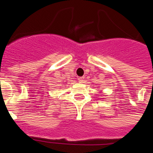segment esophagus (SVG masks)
I'll list each match as a JSON object with an SVG mask.
<instances>
[{
  "mask_svg": "<svg viewBox=\"0 0 153 153\" xmlns=\"http://www.w3.org/2000/svg\"><path fill=\"white\" fill-rule=\"evenodd\" d=\"M78 80L79 82H84V77H79Z\"/></svg>",
  "mask_w": 153,
  "mask_h": 153,
  "instance_id": "1",
  "label": "esophagus"
}]
</instances>
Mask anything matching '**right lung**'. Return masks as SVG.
Returning a JSON list of instances; mask_svg holds the SVG:
<instances>
[{"mask_svg": "<svg viewBox=\"0 0 153 153\" xmlns=\"http://www.w3.org/2000/svg\"><path fill=\"white\" fill-rule=\"evenodd\" d=\"M65 83H66V82H65Z\"/></svg>", "mask_w": 153, "mask_h": 153, "instance_id": "add662e5", "label": "right lung"}]
</instances>
